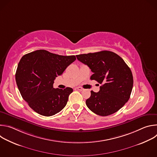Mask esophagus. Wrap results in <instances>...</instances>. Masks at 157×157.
Returning <instances> with one entry per match:
<instances>
[{
    "label": "esophagus",
    "instance_id": "34e87169",
    "mask_svg": "<svg viewBox=\"0 0 157 157\" xmlns=\"http://www.w3.org/2000/svg\"><path fill=\"white\" fill-rule=\"evenodd\" d=\"M76 89H77V90H79V91H81L83 90V89L81 87H76Z\"/></svg>",
    "mask_w": 157,
    "mask_h": 157
}]
</instances>
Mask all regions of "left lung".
<instances>
[{
	"label": "left lung",
	"mask_w": 157,
	"mask_h": 157,
	"mask_svg": "<svg viewBox=\"0 0 157 157\" xmlns=\"http://www.w3.org/2000/svg\"><path fill=\"white\" fill-rule=\"evenodd\" d=\"M76 58L94 73L90 79L102 84L99 92L91 91L86 101L87 107L101 116L116 113L132 93L133 80L129 67L121 57L110 51L78 55Z\"/></svg>",
	"instance_id": "obj_1"
}]
</instances>
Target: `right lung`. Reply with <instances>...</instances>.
Instances as JSON below:
<instances>
[{
	"label": "right lung",
	"mask_w": 157,
	"mask_h": 157,
	"mask_svg": "<svg viewBox=\"0 0 157 157\" xmlns=\"http://www.w3.org/2000/svg\"><path fill=\"white\" fill-rule=\"evenodd\" d=\"M76 56H62L39 50L22 56L15 73L19 91L38 114L52 116L66 105L73 89L53 88L55 79L63 74Z\"/></svg>",
	"instance_id": "right-lung-1"
}]
</instances>
